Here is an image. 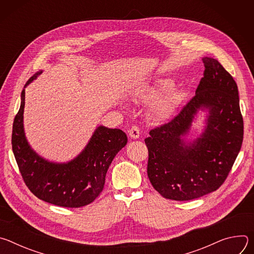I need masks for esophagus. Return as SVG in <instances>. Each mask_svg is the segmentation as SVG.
Here are the masks:
<instances>
[{
    "label": "esophagus",
    "instance_id": "obj_1",
    "mask_svg": "<svg viewBox=\"0 0 254 254\" xmlns=\"http://www.w3.org/2000/svg\"><path fill=\"white\" fill-rule=\"evenodd\" d=\"M128 134H129V136H130L131 138H133V139L138 138L139 135H140L139 128H138L137 127H135V126H132V127H130V129L128 130Z\"/></svg>",
    "mask_w": 254,
    "mask_h": 254
}]
</instances>
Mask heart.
Listing matches in <instances>:
<instances>
[{"instance_id":"b5f03b06","label":"heart","mask_w":254,"mask_h":254,"mask_svg":"<svg viewBox=\"0 0 254 254\" xmlns=\"http://www.w3.org/2000/svg\"><path fill=\"white\" fill-rule=\"evenodd\" d=\"M172 85L173 81L171 79H159L140 89L139 92L137 93V98L141 102L150 103L163 92H164L167 89L170 88ZM178 100L179 94L175 89L171 88L166 93L164 92L160 98L152 103L151 112L153 118L158 122H162L169 119L173 112L175 111Z\"/></svg>"}]
</instances>
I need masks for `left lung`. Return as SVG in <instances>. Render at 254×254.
Masks as SVG:
<instances>
[{
  "label": "left lung",
  "mask_w": 254,
  "mask_h": 254,
  "mask_svg": "<svg viewBox=\"0 0 254 254\" xmlns=\"http://www.w3.org/2000/svg\"><path fill=\"white\" fill-rule=\"evenodd\" d=\"M202 60L204 77L195 96L170 123L152 129L144 139L149 151L148 177L153 187L171 200H193L218 189L243 140L236 82L216 59ZM199 112L205 113L203 131L188 140Z\"/></svg>",
  "instance_id": "obj_1"
}]
</instances>
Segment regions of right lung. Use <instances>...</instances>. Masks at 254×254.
Returning a JSON list of instances; mask_svg holds the SVG:
<instances>
[{
	"label": "right lung",
	"instance_id": "right-lung-1",
	"mask_svg": "<svg viewBox=\"0 0 254 254\" xmlns=\"http://www.w3.org/2000/svg\"><path fill=\"white\" fill-rule=\"evenodd\" d=\"M41 73L34 74L22 90L20 110L13 124V153L25 184L36 197L61 207H82L94 201L103 190L106 172L127 144V136L120 128L98 126L73 160L55 163L38 155L25 134L24 107L25 88Z\"/></svg>",
	"mask_w": 254,
	"mask_h": 254
}]
</instances>
